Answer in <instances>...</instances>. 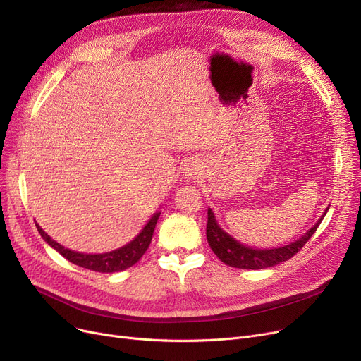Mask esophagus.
I'll return each instance as SVG.
<instances>
[{"instance_id": "1", "label": "esophagus", "mask_w": 361, "mask_h": 361, "mask_svg": "<svg viewBox=\"0 0 361 361\" xmlns=\"http://www.w3.org/2000/svg\"><path fill=\"white\" fill-rule=\"evenodd\" d=\"M199 168H200V164H199L196 159H188V161L184 164L183 174H184L185 178H195V176L197 174Z\"/></svg>"}]
</instances>
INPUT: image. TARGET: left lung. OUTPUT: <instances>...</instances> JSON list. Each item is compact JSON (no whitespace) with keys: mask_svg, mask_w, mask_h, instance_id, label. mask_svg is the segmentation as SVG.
<instances>
[{"mask_svg":"<svg viewBox=\"0 0 361 361\" xmlns=\"http://www.w3.org/2000/svg\"><path fill=\"white\" fill-rule=\"evenodd\" d=\"M326 212H328V207L325 214L322 215V218L297 241L283 245V247L262 250V249L247 247V245H244L237 240H234L230 234H226L218 225L215 215L209 207V209H207L206 238L211 245L212 252L218 256L221 262L228 264V267L240 268V269H264V268L275 267L278 263L286 262L291 259L297 252H300L302 245H305L309 241V238L316 233L319 224L322 222V219H324Z\"/></svg>","mask_w":361,"mask_h":361,"instance_id":"1","label":"left lung"}]
</instances>
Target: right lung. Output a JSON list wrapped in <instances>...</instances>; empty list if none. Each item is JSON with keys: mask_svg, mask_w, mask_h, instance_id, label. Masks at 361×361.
<instances>
[{"mask_svg": "<svg viewBox=\"0 0 361 361\" xmlns=\"http://www.w3.org/2000/svg\"><path fill=\"white\" fill-rule=\"evenodd\" d=\"M159 215H161V212H157L154 216H152L149 219V222L145 225L142 233L135 240L126 244L124 247L109 252V253H101V255H86V253H78V252H73L70 249H66L64 245L54 241L37 224H36V228L52 249H55L63 257H66L71 263L79 264V267L90 269V271L111 274V272L124 271L140 260V257L145 255V252L147 250L149 244L152 241V235H154V230H155V225L158 222Z\"/></svg>", "mask_w": 361, "mask_h": 361, "instance_id": "obj_1", "label": "right lung"}]
</instances>
